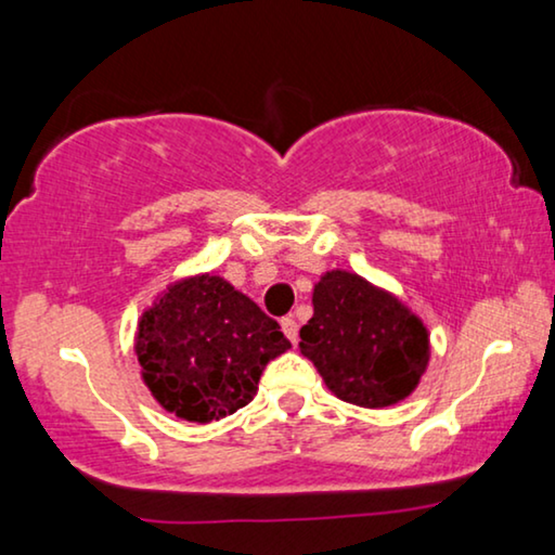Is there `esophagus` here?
<instances>
[{
	"label": "esophagus",
	"instance_id": "34e87169",
	"mask_svg": "<svg viewBox=\"0 0 555 555\" xmlns=\"http://www.w3.org/2000/svg\"><path fill=\"white\" fill-rule=\"evenodd\" d=\"M281 332L286 334V339L292 341V345H296V341H299V324H296L294 317L281 319Z\"/></svg>",
	"mask_w": 555,
	"mask_h": 555
}]
</instances>
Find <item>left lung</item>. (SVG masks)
I'll return each mask as SVG.
<instances>
[{
  "label": "left lung",
  "instance_id": "8db88e82",
  "mask_svg": "<svg viewBox=\"0 0 555 555\" xmlns=\"http://www.w3.org/2000/svg\"><path fill=\"white\" fill-rule=\"evenodd\" d=\"M311 301L314 317L301 326L299 347L339 400L387 408L415 389L430 359L427 330L395 296L330 271Z\"/></svg>",
  "mask_w": 555,
  "mask_h": 555
}]
</instances>
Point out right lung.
Listing matches in <instances>:
<instances>
[{"label":"right lung","mask_w":555,"mask_h":555,"mask_svg":"<svg viewBox=\"0 0 555 555\" xmlns=\"http://www.w3.org/2000/svg\"><path fill=\"white\" fill-rule=\"evenodd\" d=\"M288 347L276 319L208 274L170 286L140 319L135 345L155 400L191 423L246 408L263 366Z\"/></svg>","instance_id":"right-lung-1"}]
</instances>
